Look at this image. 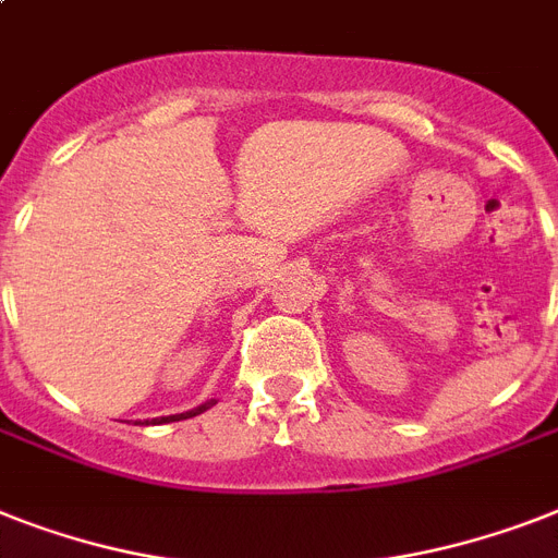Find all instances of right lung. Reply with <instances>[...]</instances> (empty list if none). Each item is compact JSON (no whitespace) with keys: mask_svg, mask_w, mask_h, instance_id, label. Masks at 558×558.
<instances>
[{"mask_svg":"<svg viewBox=\"0 0 558 558\" xmlns=\"http://www.w3.org/2000/svg\"><path fill=\"white\" fill-rule=\"evenodd\" d=\"M217 401H206V404H201V407H194V410H189V412H180V415H162V418H154L151 424H171V421H183V418H192V415H201V412H206L208 407H215Z\"/></svg>","mask_w":558,"mask_h":558,"instance_id":"add662e5","label":"right lung"}]
</instances>
